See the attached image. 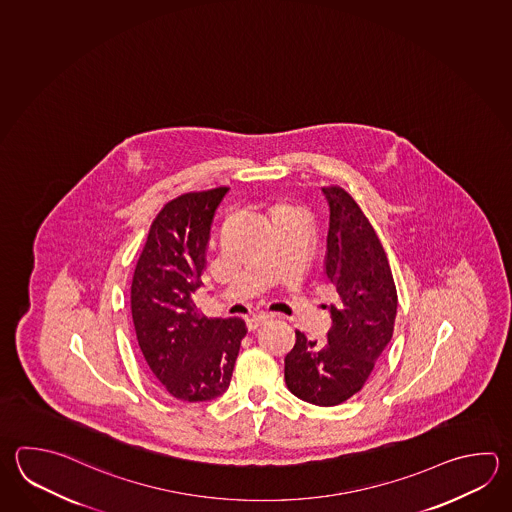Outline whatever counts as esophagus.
<instances>
[{"instance_id": "34e87169", "label": "esophagus", "mask_w": 512, "mask_h": 512, "mask_svg": "<svg viewBox=\"0 0 512 512\" xmlns=\"http://www.w3.org/2000/svg\"><path fill=\"white\" fill-rule=\"evenodd\" d=\"M269 321H272L271 314L260 312V314H256V316H252V318L247 320V329L249 331H256V329H260L261 325H267Z\"/></svg>"}]
</instances>
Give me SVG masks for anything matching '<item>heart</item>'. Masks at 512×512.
Listing matches in <instances>:
<instances>
[{
	"instance_id": "1",
	"label": "heart",
	"mask_w": 512,
	"mask_h": 512,
	"mask_svg": "<svg viewBox=\"0 0 512 512\" xmlns=\"http://www.w3.org/2000/svg\"><path fill=\"white\" fill-rule=\"evenodd\" d=\"M281 209H287V207H276V209H274V211H281Z\"/></svg>"
}]
</instances>
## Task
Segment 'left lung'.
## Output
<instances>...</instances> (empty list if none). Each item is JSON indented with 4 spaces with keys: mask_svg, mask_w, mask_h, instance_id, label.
I'll list each match as a JSON object with an SVG mask.
<instances>
[{
    "mask_svg": "<svg viewBox=\"0 0 512 512\" xmlns=\"http://www.w3.org/2000/svg\"><path fill=\"white\" fill-rule=\"evenodd\" d=\"M331 220L325 276L338 294L331 305L327 343L316 345L296 331L285 356L287 389L303 401L332 407L360 392L391 341L398 292L391 265L369 218L349 192L323 187Z\"/></svg>",
    "mask_w": 512,
    "mask_h": 512,
    "instance_id": "8db88e82",
    "label": "left lung"
}]
</instances>
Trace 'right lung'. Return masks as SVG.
Here are the masks:
<instances>
[{"label": "right lung", "mask_w": 512, "mask_h": 512, "mask_svg": "<svg viewBox=\"0 0 512 512\" xmlns=\"http://www.w3.org/2000/svg\"><path fill=\"white\" fill-rule=\"evenodd\" d=\"M227 191L187 192L165 203L132 276V321L141 354L176 400H214L227 391L247 334L240 318H207L191 300L207 263L212 218Z\"/></svg>", "instance_id": "right-lung-1"}]
</instances>
